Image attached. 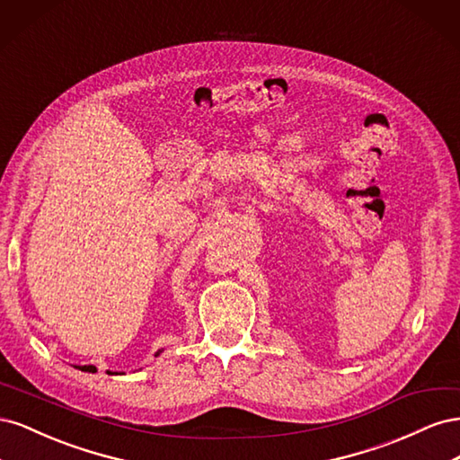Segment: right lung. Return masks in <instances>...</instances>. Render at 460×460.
Returning a JSON list of instances; mask_svg holds the SVG:
<instances>
[{"mask_svg":"<svg viewBox=\"0 0 460 460\" xmlns=\"http://www.w3.org/2000/svg\"><path fill=\"white\" fill-rule=\"evenodd\" d=\"M161 351H163V349H159L155 355H161ZM75 368H78V370H82V372H92V374L97 372V367H93V365H82V367H80V365H75ZM107 374H119V372L107 370Z\"/></svg>","mask_w":460,"mask_h":460,"instance_id":"obj_1","label":"right lung"}]
</instances>
